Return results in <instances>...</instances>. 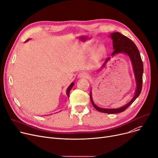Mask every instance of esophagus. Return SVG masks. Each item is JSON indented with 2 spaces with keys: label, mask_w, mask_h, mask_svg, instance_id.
I'll list each match as a JSON object with an SVG mask.
<instances>
[{
  "label": "esophagus",
  "mask_w": 158,
  "mask_h": 158,
  "mask_svg": "<svg viewBox=\"0 0 158 158\" xmlns=\"http://www.w3.org/2000/svg\"><path fill=\"white\" fill-rule=\"evenodd\" d=\"M88 76V75L85 73V72H81V73H79L78 74L77 76V77L78 78H87Z\"/></svg>",
  "instance_id": "esophagus-1"
}]
</instances>
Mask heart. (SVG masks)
Returning a JSON list of instances; mask_svg holds the SVG:
<instances>
[{
  "label": "heart",
  "instance_id": "heart-1",
  "mask_svg": "<svg viewBox=\"0 0 158 158\" xmlns=\"http://www.w3.org/2000/svg\"><path fill=\"white\" fill-rule=\"evenodd\" d=\"M91 50V49H90ZM106 52V48L104 45H99L97 48L95 50V51L92 55V60L94 61L98 60L100 58H101L103 55Z\"/></svg>",
  "mask_w": 158,
  "mask_h": 158
}]
</instances>
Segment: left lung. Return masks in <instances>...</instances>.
Returning a JSON list of instances; mask_svg holds the SVG:
<instances>
[{
	"label": "left lung",
	"instance_id": "obj_1",
	"mask_svg": "<svg viewBox=\"0 0 158 158\" xmlns=\"http://www.w3.org/2000/svg\"><path fill=\"white\" fill-rule=\"evenodd\" d=\"M110 37L113 40V47L114 50L113 52L111 54V57H113L119 54H124L129 57L136 82V89L134 97H132V98L127 104L120 107H118V108H104V107L97 106L94 102L92 98V89H90V100L91 102H92L95 108L97 111L102 113L114 114L121 113L124 110H126L139 95L142 89L143 65L138 49L135 43L131 39L120 34L118 32L111 33V34L110 35ZM110 59L111 57L107 58L104 64L102 65L101 69L97 70V72H100L101 70H103V69L106 67L107 62L110 60Z\"/></svg>",
	"mask_w": 158,
	"mask_h": 158
}]
</instances>
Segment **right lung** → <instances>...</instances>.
I'll list each match as a JSON object with an SVG mask.
<instances>
[{
  "label": "right lung",
  "instance_id": "obj_1",
  "mask_svg": "<svg viewBox=\"0 0 158 158\" xmlns=\"http://www.w3.org/2000/svg\"><path fill=\"white\" fill-rule=\"evenodd\" d=\"M29 40H30V38H29V39H28V40H27L26 41H26H29ZM73 85H74V82H72V83L70 85V86L68 87L67 89H66V95H67V97H69V95H70V91L71 90V89L72 88V87L73 86Z\"/></svg>",
  "mask_w": 158,
  "mask_h": 158
}]
</instances>
